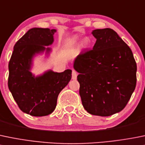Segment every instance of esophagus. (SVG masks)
<instances>
[{"instance_id": "esophagus-1", "label": "esophagus", "mask_w": 145, "mask_h": 145, "mask_svg": "<svg viewBox=\"0 0 145 145\" xmlns=\"http://www.w3.org/2000/svg\"><path fill=\"white\" fill-rule=\"evenodd\" d=\"M71 77L72 79H76L77 78V72L74 69H72V74H71Z\"/></svg>"}]
</instances>
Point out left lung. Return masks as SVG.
Instances as JSON below:
<instances>
[{"instance_id":"obj_1","label":"left lung","mask_w":145,"mask_h":145,"mask_svg":"<svg viewBox=\"0 0 145 145\" xmlns=\"http://www.w3.org/2000/svg\"><path fill=\"white\" fill-rule=\"evenodd\" d=\"M93 50L81 52L74 61L79 73V94L83 106L93 116H110L121 111L137 83V64L132 50L110 28L92 32Z\"/></svg>"}]
</instances>
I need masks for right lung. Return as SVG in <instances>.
Returning <instances> with one entry per match:
<instances>
[{"instance_id":"add662e5","label":"right lung","mask_w":145,"mask_h":145,"mask_svg":"<svg viewBox=\"0 0 145 145\" xmlns=\"http://www.w3.org/2000/svg\"><path fill=\"white\" fill-rule=\"evenodd\" d=\"M56 29L32 28L15 43L8 64V85L14 100L24 113L35 117L51 114L61 90L71 78V70L61 73L49 71L38 77L29 71L35 54L52 44Z\"/></svg>"}]
</instances>
